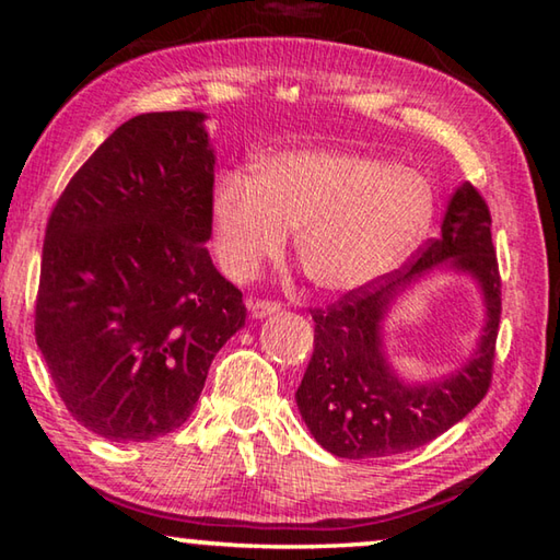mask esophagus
Masks as SVG:
<instances>
[{"mask_svg": "<svg viewBox=\"0 0 560 560\" xmlns=\"http://www.w3.org/2000/svg\"><path fill=\"white\" fill-rule=\"evenodd\" d=\"M246 308L252 311L254 318H264V316H271L281 311V303L279 301H271V299H249L246 301Z\"/></svg>", "mask_w": 560, "mask_h": 560, "instance_id": "1", "label": "esophagus"}]
</instances>
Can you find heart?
Masks as SVG:
<instances>
[{
  "mask_svg": "<svg viewBox=\"0 0 560 560\" xmlns=\"http://www.w3.org/2000/svg\"><path fill=\"white\" fill-rule=\"evenodd\" d=\"M434 195L424 177L348 150H291L257 175H224L212 197V242L222 271L249 281L287 249L314 287L355 291L393 271L428 232Z\"/></svg>",
  "mask_w": 560,
  "mask_h": 560,
  "instance_id": "b5f03b06",
  "label": "heart"
}]
</instances>
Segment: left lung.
Masks as SVG:
<instances>
[{
    "label": "left lung",
    "mask_w": 560,
    "mask_h": 560,
    "mask_svg": "<svg viewBox=\"0 0 560 560\" xmlns=\"http://www.w3.org/2000/svg\"><path fill=\"white\" fill-rule=\"evenodd\" d=\"M438 262L469 270L486 293L488 324L478 353L450 378L412 386L382 355L380 324L407 282ZM314 355L296 390L303 422L320 447L346 459H377L432 442L489 393L501 318V277L491 244L489 205L474 185L457 187L442 232L400 269L348 291L328 308H311Z\"/></svg>",
    "instance_id": "1"
}]
</instances>
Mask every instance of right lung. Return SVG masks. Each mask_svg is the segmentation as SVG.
Wrapping results in <instances>:
<instances>
[{"label":"right lung","instance_id":"1","mask_svg":"<svg viewBox=\"0 0 560 560\" xmlns=\"http://www.w3.org/2000/svg\"><path fill=\"white\" fill-rule=\"evenodd\" d=\"M202 120L165 110L122 122L46 222L36 346L66 410L113 442L175 432L246 318L205 246L214 155Z\"/></svg>","mask_w":560,"mask_h":560}]
</instances>
